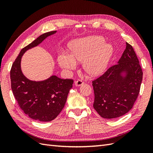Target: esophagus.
<instances>
[{"label":"esophagus","instance_id":"34e87169","mask_svg":"<svg viewBox=\"0 0 153 153\" xmlns=\"http://www.w3.org/2000/svg\"><path fill=\"white\" fill-rule=\"evenodd\" d=\"M84 84V82L82 80H80V79H78L75 82V85L76 86H80Z\"/></svg>","mask_w":153,"mask_h":153}]
</instances>
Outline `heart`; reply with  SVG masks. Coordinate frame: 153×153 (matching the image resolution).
<instances>
[{
  "label": "heart",
  "instance_id": "1",
  "mask_svg": "<svg viewBox=\"0 0 153 153\" xmlns=\"http://www.w3.org/2000/svg\"><path fill=\"white\" fill-rule=\"evenodd\" d=\"M70 55L60 54L57 58L59 66L65 69H73L76 62H83L84 70L91 75L102 73L110 61L113 48L105 44V40L100 36H89L74 40L69 44Z\"/></svg>",
  "mask_w": 153,
  "mask_h": 153
}]
</instances>
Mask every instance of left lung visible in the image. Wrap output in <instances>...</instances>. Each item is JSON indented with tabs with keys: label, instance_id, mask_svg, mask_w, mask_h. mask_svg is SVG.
<instances>
[{
	"label": "left lung",
	"instance_id": "obj_1",
	"mask_svg": "<svg viewBox=\"0 0 153 153\" xmlns=\"http://www.w3.org/2000/svg\"><path fill=\"white\" fill-rule=\"evenodd\" d=\"M117 64L92 80L93 107L105 119H114L128 112L139 94L143 72L132 46L126 43ZM127 73L123 77L120 73Z\"/></svg>",
	"mask_w": 153,
	"mask_h": 153
}]
</instances>
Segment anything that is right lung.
Segmentation results:
<instances>
[{
	"label": "right lung",
	"instance_id": "obj_1",
	"mask_svg": "<svg viewBox=\"0 0 153 153\" xmlns=\"http://www.w3.org/2000/svg\"><path fill=\"white\" fill-rule=\"evenodd\" d=\"M55 32L56 30L41 35L22 48L10 71L11 89L18 105L29 117L39 121L48 122L56 118L65 105L73 80L53 75L44 81L29 80L22 72L21 59L27 50L36 47Z\"/></svg>",
	"mask_w": 153,
	"mask_h": 153
}]
</instances>
